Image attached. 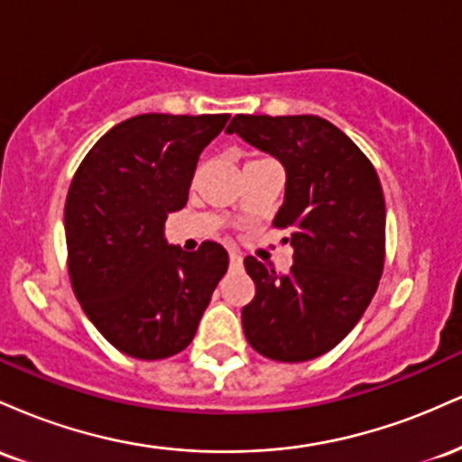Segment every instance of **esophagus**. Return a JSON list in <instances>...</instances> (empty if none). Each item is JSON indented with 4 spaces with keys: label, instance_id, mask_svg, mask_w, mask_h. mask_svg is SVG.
I'll return each instance as SVG.
<instances>
[{
    "label": "esophagus",
    "instance_id": "34e87169",
    "mask_svg": "<svg viewBox=\"0 0 462 462\" xmlns=\"http://www.w3.org/2000/svg\"><path fill=\"white\" fill-rule=\"evenodd\" d=\"M241 264H243L241 252H236V249H230V267H241Z\"/></svg>",
    "mask_w": 462,
    "mask_h": 462
}]
</instances>
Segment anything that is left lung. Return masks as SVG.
Here are the masks:
<instances>
[{
	"label": "left lung",
	"instance_id": "8db88e82",
	"mask_svg": "<svg viewBox=\"0 0 462 462\" xmlns=\"http://www.w3.org/2000/svg\"><path fill=\"white\" fill-rule=\"evenodd\" d=\"M282 162L293 264L280 275L245 258L256 295L243 306L249 346L280 363L330 352L367 310L384 267L386 208L378 173L356 143L315 115H236L226 128Z\"/></svg>",
	"mask_w": 462,
	"mask_h": 462
}]
</instances>
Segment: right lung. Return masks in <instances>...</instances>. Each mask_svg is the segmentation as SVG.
Here are the masks:
<instances>
[{"instance_id": "1", "label": "right lung", "mask_w": 462, "mask_h": 462, "mask_svg": "<svg viewBox=\"0 0 462 462\" xmlns=\"http://www.w3.org/2000/svg\"><path fill=\"white\" fill-rule=\"evenodd\" d=\"M230 115L147 113L93 145L67 193L73 293L119 352L158 360L182 352L227 269L219 243L169 245V213L184 208L199 153Z\"/></svg>"}]
</instances>
